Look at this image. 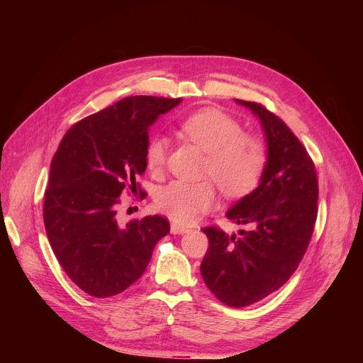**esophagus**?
<instances>
[{
    "instance_id": "34e87169",
    "label": "esophagus",
    "mask_w": 363,
    "mask_h": 363,
    "mask_svg": "<svg viewBox=\"0 0 363 363\" xmlns=\"http://www.w3.org/2000/svg\"><path fill=\"white\" fill-rule=\"evenodd\" d=\"M188 232H189L188 227H183V225H179V224H171V233L172 235H184Z\"/></svg>"
}]
</instances>
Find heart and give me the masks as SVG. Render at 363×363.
Wrapping results in <instances>:
<instances>
[{
  "label": "heart",
  "instance_id": "obj_1",
  "mask_svg": "<svg viewBox=\"0 0 363 363\" xmlns=\"http://www.w3.org/2000/svg\"><path fill=\"white\" fill-rule=\"evenodd\" d=\"M180 128L183 135L207 155L206 175H211L227 196H242L260 182L267 164V148L263 142L244 133L235 118L218 111L203 108L186 116ZM168 142L163 136L151 138L145 150L147 168L159 174L167 163ZM215 203V189L211 182H171L156 195V206L172 221L189 224L207 212Z\"/></svg>",
  "mask_w": 363,
  "mask_h": 363
}]
</instances>
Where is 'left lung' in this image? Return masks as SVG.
<instances>
[{"mask_svg":"<svg viewBox=\"0 0 363 363\" xmlns=\"http://www.w3.org/2000/svg\"><path fill=\"white\" fill-rule=\"evenodd\" d=\"M236 101L260 121L267 164L257 188L225 213L250 230L236 236L203 228L208 248L200 269L219 301L244 307L276 292L298 268L318 215V179L311 156L279 116L262 104Z\"/></svg>","mask_w":363,"mask_h":363,"instance_id":"8db88e82","label":"left lung"}]
</instances>
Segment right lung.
Instances as JSON below:
<instances>
[{
	"label": "right lung",
	"instance_id": "1",
	"mask_svg": "<svg viewBox=\"0 0 363 363\" xmlns=\"http://www.w3.org/2000/svg\"><path fill=\"white\" fill-rule=\"evenodd\" d=\"M182 98L127 96L74 124L51 162L43 223L63 271L86 294L106 298L125 291L147 269L152 250L169 233L155 215L116 221L125 191L142 194L148 130ZM144 196V195H142Z\"/></svg>",
	"mask_w": 363,
	"mask_h": 363
}]
</instances>
